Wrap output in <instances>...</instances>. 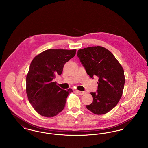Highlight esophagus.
Segmentation results:
<instances>
[{
	"label": "esophagus",
	"instance_id": "obj_1",
	"mask_svg": "<svg viewBox=\"0 0 148 148\" xmlns=\"http://www.w3.org/2000/svg\"><path fill=\"white\" fill-rule=\"evenodd\" d=\"M76 92L77 93H78V94H79V95H84L85 94L86 92H80V91H79V90H76Z\"/></svg>",
	"mask_w": 148,
	"mask_h": 148
}]
</instances>
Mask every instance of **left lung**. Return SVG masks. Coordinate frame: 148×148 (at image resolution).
<instances>
[{"mask_svg": "<svg viewBox=\"0 0 148 148\" xmlns=\"http://www.w3.org/2000/svg\"><path fill=\"white\" fill-rule=\"evenodd\" d=\"M77 56L90 77L99 78L97 91L90 92L92 102L86 107L95 114H105L117 105L122 96L123 68L113 54L102 47L78 50Z\"/></svg>", "mask_w": 148, "mask_h": 148, "instance_id": "obj_1", "label": "left lung"}]
</instances>
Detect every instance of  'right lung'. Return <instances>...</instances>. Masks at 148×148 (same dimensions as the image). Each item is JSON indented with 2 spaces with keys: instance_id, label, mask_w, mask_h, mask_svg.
I'll list each match as a JSON object with an SVG mask.
<instances>
[{
  "instance_id": "obj_1",
  "label": "right lung",
  "mask_w": 148,
  "mask_h": 148,
  "mask_svg": "<svg viewBox=\"0 0 148 148\" xmlns=\"http://www.w3.org/2000/svg\"><path fill=\"white\" fill-rule=\"evenodd\" d=\"M76 49H48L35 56L26 77L29 101L42 116L51 118L61 112L73 90H64L53 79L60 75L64 65L75 56Z\"/></svg>"
}]
</instances>
